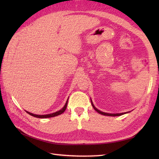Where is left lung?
<instances>
[{
	"instance_id": "obj_1",
	"label": "left lung",
	"mask_w": 159,
	"mask_h": 159,
	"mask_svg": "<svg viewBox=\"0 0 159 159\" xmlns=\"http://www.w3.org/2000/svg\"><path fill=\"white\" fill-rule=\"evenodd\" d=\"M91 102H92V105L93 108L94 109V110L96 111L98 113H100V114H101V115H103V116H113V117H114V116H122V115H124V114H126V113H128L130 112V111H128V112L120 113H105V112H103V111H100V110L98 109L97 108H96L95 106L93 105V102H92V99H91Z\"/></svg>"
}]
</instances>
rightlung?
<instances>
[{"mask_svg":"<svg viewBox=\"0 0 159 159\" xmlns=\"http://www.w3.org/2000/svg\"><path fill=\"white\" fill-rule=\"evenodd\" d=\"M68 98H67L66 102L65 104V105L61 109H60L58 111H56L55 113H50V114H46V115H37V114H34V113H30L29 111H25L26 113H29V115H31V116H33L35 117H38V118H48V117H55L59 116V115L62 114L64 111H66V108H67V102H68Z\"/></svg>","mask_w":159,"mask_h":159,"instance_id":"right-lung-1","label":"right lung"}]
</instances>
